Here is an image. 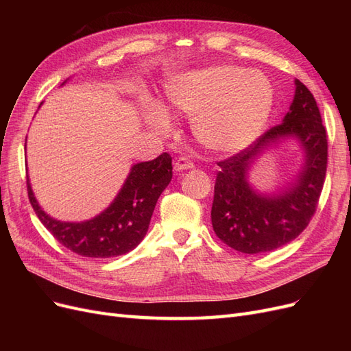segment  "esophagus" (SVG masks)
<instances>
[{
  "mask_svg": "<svg viewBox=\"0 0 351 351\" xmlns=\"http://www.w3.org/2000/svg\"><path fill=\"white\" fill-rule=\"evenodd\" d=\"M195 165L192 161H189L187 158H178L174 162L176 171H186V169H192Z\"/></svg>",
  "mask_w": 351,
  "mask_h": 351,
  "instance_id": "1",
  "label": "esophagus"
}]
</instances>
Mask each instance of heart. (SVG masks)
Returning a JSON list of instances; mask_svg holds the SVG:
<instances>
[{
    "mask_svg": "<svg viewBox=\"0 0 351 351\" xmlns=\"http://www.w3.org/2000/svg\"><path fill=\"white\" fill-rule=\"evenodd\" d=\"M173 108L192 117V132L208 151L221 155L247 149L263 133L274 108L275 90L267 74L237 66H212L178 74L167 83ZM146 120L167 130L168 112L152 105Z\"/></svg>",
    "mask_w": 351,
    "mask_h": 351,
    "instance_id": "1",
    "label": "heart"
}]
</instances>
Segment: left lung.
Listing matches in <instances>:
<instances>
[{
  "label": "left lung",
  "mask_w": 351,
  "mask_h": 351,
  "mask_svg": "<svg viewBox=\"0 0 351 351\" xmlns=\"http://www.w3.org/2000/svg\"><path fill=\"white\" fill-rule=\"evenodd\" d=\"M295 92L282 123L262 134L247 149L218 162L210 219L227 246L256 254L294 240L312 219L325 174L328 141L321 112L311 90L294 80ZM294 138L305 154L302 167L277 193H261L248 182L251 165L262 154Z\"/></svg>",
  "instance_id": "left-lung-1"
}]
</instances>
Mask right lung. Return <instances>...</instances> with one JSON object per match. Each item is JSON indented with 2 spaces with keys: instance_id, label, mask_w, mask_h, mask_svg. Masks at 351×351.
<instances>
[{
  "instance_id": "add662e5",
  "label": "right lung",
  "mask_w": 351,
  "mask_h": 351,
  "mask_svg": "<svg viewBox=\"0 0 351 351\" xmlns=\"http://www.w3.org/2000/svg\"><path fill=\"white\" fill-rule=\"evenodd\" d=\"M171 178V156L165 152L152 161L134 164L110 206L80 222L48 215L36 200L29 177L27 195L42 224L62 246L80 256L114 258L129 253L143 240L156 202Z\"/></svg>"
}]
</instances>
